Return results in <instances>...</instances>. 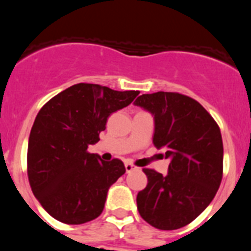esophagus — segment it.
Returning <instances> with one entry per match:
<instances>
[{
    "label": "esophagus",
    "instance_id": "1",
    "mask_svg": "<svg viewBox=\"0 0 251 251\" xmlns=\"http://www.w3.org/2000/svg\"><path fill=\"white\" fill-rule=\"evenodd\" d=\"M126 171H127V172H130V171H134V170H137V167L134 165H133V163H130V162H126Z\"/></svg>",
    "mask_w": 251,
    "mask_h": 251
}]
</instances>
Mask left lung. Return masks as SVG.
Instances as JSON below:
<instances>
[{"instance_id": "8db88e82", "label": "left lung", "mask_w": 251, "mask_h": 251, "mask_svg": "<svg viewBox=\"0 0 251 251\" xmlns=\"http://www.w3.org/2000/svg\"><path fill=\"white\" fill-rule=\"evenodd\" d=\"M134 104L152 113L153 145L171 159L166 176L143 168L148 183L137 195L139 215L156 229L183 227L210 205L220 187V128L199 101L179 93L142 94Z\"/></svg>"}]
</instances>
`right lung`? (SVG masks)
Listing matches in <instances>:
<instances>
[{
    "label": "right lung",
    "mask_w": 251,
    "mask_h": 251,
    "mask_svg": "<svg viewBox=\"0 0 251 251\" xmlns=\"http://www.w3.org/2000/svg\"><path fill=\"white\" fill-rule=\"evenodd\" d=\"M139 92H118L79 83L55 95L37 113L27 147L31 190L51 216L80 225L99 216L110 186L126 172L118 158L105 162L88 152L112 113Z\"/></svg>",
    "instance_id": "right-lung-1"
}]
</instances>
